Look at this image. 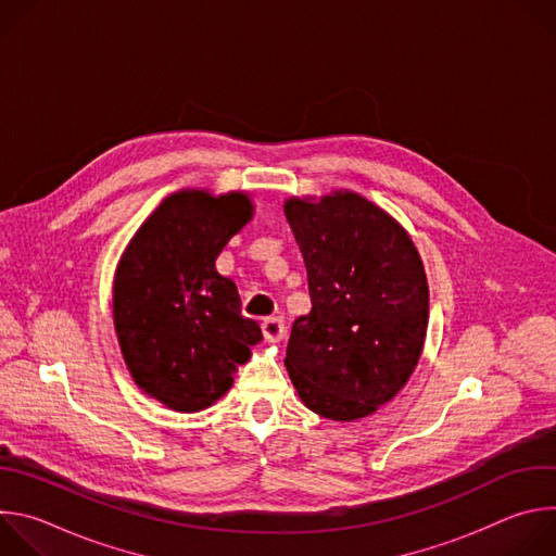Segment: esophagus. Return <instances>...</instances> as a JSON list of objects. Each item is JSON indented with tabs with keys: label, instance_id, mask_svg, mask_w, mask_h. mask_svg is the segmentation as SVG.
I'll use <instances>...</instances> for the list:
<instances>
[{
	"label": "esophagus",
	"instance_id": "1",
	"mask_svg": "<svg viewBox=\"0 0 556 556\" xmlns=\"http://www.w3.org/2000/svg\"><path fill=\"white\" fill-rule=\"evenodd\" d=\"M262 332H264L266 341H279L283 337L286 328H283V321L279 319V316H266L262 324Z\"/></svg>",
	"mask_w": 556,
	"mask_h": 556
}]
</instances>
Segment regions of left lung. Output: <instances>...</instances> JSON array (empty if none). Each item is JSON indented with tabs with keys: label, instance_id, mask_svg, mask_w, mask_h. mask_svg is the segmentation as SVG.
<instances>
[{
	"label": "left lung",
	"instance_id": "1",
	"mask_svg": "<svg viewBox=\"0 0 556 556\" xmlns=\"http://www.w3.org/2000/svg\"><path fill=\"white\" fill-rule=\"evenodd\" d=\"M312 309L292 324L286 367L305 407L332 420L374 414L418 365L429 288L401 224L356 193L288 200Z\"/></svg>",
	"mask_w": 556,
	"mask_h": 556
}]
</instances>
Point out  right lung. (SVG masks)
<instances>
[{
    "label": "right lung",
    "instance_id": "1",
    "mask_svg": "<svg viewBox=\"0 0 556 556\" xmlns=\"http://www.w3.org/2000/svg\"><path fill=\"white\" fill-rule=\"evenodd\" d=\"M244 193L182 191L136 232L114 286V324L134 380L176 412H200L224 395L262 341L242 316L237 286L215 260L251 219Z\"/></svg>",
    "mask_w": 556,
    "mask_h": 556
}]
</instances>
